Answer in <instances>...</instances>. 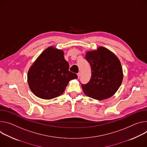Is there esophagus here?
<instances>
[{"label":"esophagus","instance_id":"obj_1","mask_svg":"<svg viewBox=\"0 0 147 147\" xmlns=\"http://www.w3.org/2000/svg\"><path fill=\"white\" fill-rule=\"evenodd\" d=\"M77 76H78V79H79V77H80V72L78 73V74H77Z\"/></svg>","mask_w":147,"mask_h":147}]
</instances>
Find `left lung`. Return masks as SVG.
I'll list each match as a JSON object with an SVG mask.
<instances>
[{
    "mask_svg": "<svg viewBox=\"0 0 147 147\" xmlns=\"http://www.w3.org/2000/svg\"><path fill=\"white\" fill-rule=\"evenodd\" d=\"M85 58L91 67L89 82L82 84L84 93L97 100L107 99L115 94L123 79L121 62L113 52L103 47L89 51Z\"/></svg>",
    "mask_w": 147,
    "mask_h": 147,
    "instance_id": "1",
    "label": "left lung"
}]
</instances>
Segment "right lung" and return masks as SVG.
I'll list each match as a JSON object with an SVG mask.
<instances>
[{
	"instance_id": "1",
	"label": "right lung",
	"mask_w": 147,
	"mask_h": 147,
	"mask_svg": "<svg viewBox=\"0 0 147 147\" xmlns=\"http://www.w3.org/2000/svg\"><path fill=\"white\" fill-rule=\"evenodd\" d=\"M62 50L49 47L32 64L27 74L31 92L39 98L50 100L62 94L76 74L69 71V63Z\"/></svg>"
}]
</instances>
